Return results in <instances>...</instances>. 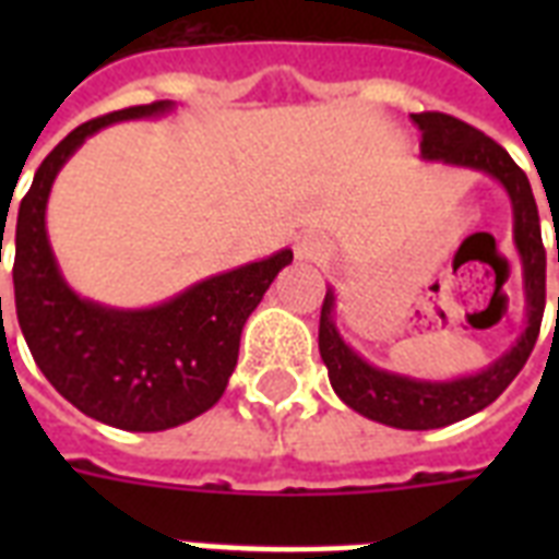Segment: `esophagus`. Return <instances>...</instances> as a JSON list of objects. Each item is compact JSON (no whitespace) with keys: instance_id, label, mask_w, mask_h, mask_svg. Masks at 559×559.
<instances>
[{"instance_id":"1","label":"esophagus","mask_w":559,"mask_h":559,"mask_svg":"<svg viewBox=\"0 0 559 559\" xmlns=\"http://www.w3.org/2000/svg\"><path fill=\"white\" fill-rule=\"evenodd\" d=\"M322 243L319 240H313V237H305V240H298L296 246V258L298 261H319L322 258Z\"/></svg>"}]
</instances>
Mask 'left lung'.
I'll return each mask as SVG.
<instances>
[{
	"label": "left lung",
	"instance_id": "8db88e82",
	"mask_svg": "<svg viewBox=\"0 0 559 559\" xmlns=\"http://www.w3.org/2000/svg\"><path fill=\"white\" fill-rule=\"evenodd\" d=\"M412 121L420 130V156L429 162H447L459 168L481 170L502 182L513 205V243L522 261L528 328L511 350L490 362L485 371L459 380L432 382L403 377L368 366L357 350H350L333 324V289H328L319 319V354H322L333 391L354 412L394 429H441L455 420L476 415L490 406L528 362L537 345L543 310H546V249L539 231V211L525 170L476 127L447 112H415ZM559 261V258H557Z\"/></svg>",
	"mask_w": 559,
	"mask_h": 559
}]
</instances>
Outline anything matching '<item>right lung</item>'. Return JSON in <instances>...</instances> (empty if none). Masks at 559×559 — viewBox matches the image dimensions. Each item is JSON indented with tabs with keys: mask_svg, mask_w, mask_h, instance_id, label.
<instances>
[{
	"mask_svg": "<svg viewBox=\"0 0 559 559\" xmlns=\"http://www.w3.org/2000/svg\"><path fill=\"white\" fill-rule=\"evenodd\" d=\"M170 107V100H153L72 130L43 159L16 214L13 301L31 357L74 408L130 432L188 424L223 397L246 319L293 261V252L281 249L147 310L95 305L66 284L46 235V202L57 170L100 127L162 116Z\"/></svg>",
	"mask_w": 559,
	"mask_h": 559,
	"instance_id": "1",
	"label": "right lung"
}]
</instances>
